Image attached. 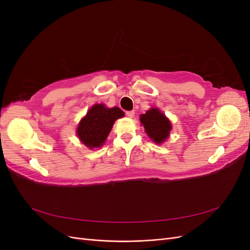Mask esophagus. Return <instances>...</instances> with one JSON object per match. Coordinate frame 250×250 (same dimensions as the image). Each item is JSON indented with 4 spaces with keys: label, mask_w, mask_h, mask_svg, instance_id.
<instances>
[{
    "label": "esophagus",
    "mask_w": 250,
    "mask_h": 250,
    "mask_svg": "<svg viewBox=\"0 0 250 250\" xmlns=\"http://www.w3.org/2000/svg\"><path fill=\"white\" fill-rule=\"evenodd\" d=\"M126 116L128 118H133L134 117V111L130 110V111H126Z\"/></svg>",
    "instance_id": "esophagus-1"
}]
</instances>
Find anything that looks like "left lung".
I'll return each instance as SVG.
<instances>
[{
  "mask_svg": "<svg viewBox=\"0 0 250 250\" xmlns=\"http://www.w3.org/2000/svg\"><path fill=\"white\" fill-rule=\"evenodd\" d=\"M140 120L149 138L156 144L163 143L169 137L171 123L160 109L151 108L147 110L145 115H141Z\"/></svg>",
  "mask_w": 250,
  "mask_h": 250,
  "instance_id": "left-lung-1",
  "label": "left lung"
}]
</instances>
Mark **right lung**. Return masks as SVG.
I'll return each mask as SVG.
<instances>
[{
    "label": "right lung",
    "mask_w": 250,
    "mask_h": 250,
    "mask_svg": "<svg viewBox=\"0 0 250 250\" xmlns=\"http://www.w3.org/2000/svg\"><path fill=\"white\" fill-rule=\"evenodd\" d=\"M123 116L124 112L119 107L106 108L103 104L94 105L78 125L77 134L80 141L90 149L101 147L115 121Z\"/></svg>",
    "instance_id": "obj_1"
}]
</instances>
